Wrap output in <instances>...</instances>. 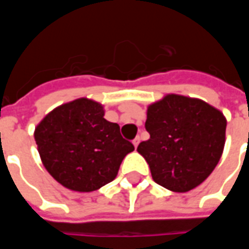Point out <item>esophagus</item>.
I'll return each mask as SVG.
<instances>
[{"label":"esophagus","instance_id":"34e87169","mask_svg":"<svg viewBox=\"0 0 249 249\" xmlns=\"http://www.w3.org/2000/svg\"><path fill=\"white\" fill-rule=\"evenodd\" d=\"M139 144H140V137H136V139H133V145H135V148H137Z\"/></svg>","mask_w":249,"mask_h":249}]
</instances>
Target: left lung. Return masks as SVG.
I'll return each instance as SVG.
<instances>
[{
  "label": "left lung",
  "mask_w": 249,
  "mask_h": 249,
  "mask_svg": "<svg viewBox=\"0 0 249 249\" xmlns=\"http://www.w3.org/2000/svg\"><path fill=\"white\" fill-rule=\"evenodd\" d=\"M227 120L197 98L168 94L148 108L149 140L137 151L149 164L153 180L173 192H188L217 165L225 144Z\"/></svg>",
  "instance_id": "obj_1"
}]
</instances>
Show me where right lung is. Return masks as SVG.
Instances as JSON below:
<instances>
[{
    "instance_id": "1",
    "label": "right lung",
    "mask_w": 249,
    "mask_h": 249,
    "mask_svg": "<svg viewBox=\"0 0 249 249\" xmlns=\"http://www.w3.org/2000/svg\"><path fill=\"white\" fill-rule=\"evenodd\" d=\"M46 171L71 191L92 192L117 176L124 157L135 149L120 126L104 119L101 104L78 98L46 116L35 130Z\"/></svg>"
}]
</instances>
